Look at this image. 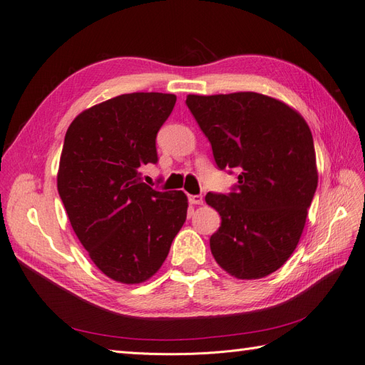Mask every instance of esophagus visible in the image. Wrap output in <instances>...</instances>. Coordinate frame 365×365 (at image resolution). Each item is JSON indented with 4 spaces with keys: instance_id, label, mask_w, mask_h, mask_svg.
Listing matches in <instances>:
<instances>
[{
    "instance_id": "34e87169",
    "label": "esophagus",
    "mask_w": 365,
    "mask_h": 365,
    "mask_svg": "<svg viewBox=\"0 0 365 365\" xmlns=\"http://www.w3.org/2000/svg\"><path fill=\"white\" fill-rule=\"evenodd\" d=\"M189 201H190V204H193V205H202V204H204V200H202L201 195H190V196H189Z\"/></svg>"
}]
</instances>
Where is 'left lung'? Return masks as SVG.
<instances>
[{"label": "left lung", "instance_id": "left-lung-1", "mask_svg": "<svg viewBox=\"0 0 365 365\" xmlns=\"http://www.w3.org/2000/svg\"><path fill=\"white\" fill-rule=\"evenodd\" d=\"M185 103L217 168L239 172L236 192L205 196L220 216L213 257L236 279L267 277L297 248L317 190L312 132L292 106L259 93L189 94Z\"/></svg>", "mask_w": 365, "mask_h": 365}]
</instances>
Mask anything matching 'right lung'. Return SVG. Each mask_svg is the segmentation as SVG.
Here are the masks:
<instances>
[{"mask_svg": "<svg viewBox=\"0 0 365 365\" xmlns=\"http://www.w3.org/2000/svg\"><path fill=\"white\" fill-rule=\"evenodd\" d=\"M175 94L130 93L85 109L65 134L58 190L77 239L106 277L155 275L185 222L184 192H157L138 169L157 163V132Z\"/></svg>", "mask_w": 365, "mask_h": 365, "instance_id": "obj_1", "label": "right lung"}]
</instances>
